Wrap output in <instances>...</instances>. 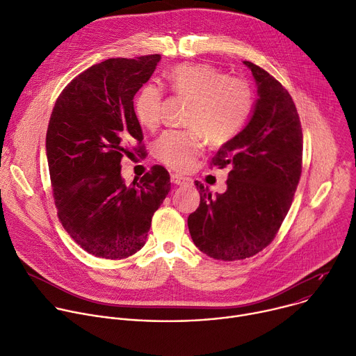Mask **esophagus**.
Instances as JSON below:
<instances>
[{
    "mask_svg": "<svg viewBox=\"0 0 356 356\" xmlns=\"http://www.w3.org/2000/svg\"><path fill=\"white\" fill-rule=\"evenodd\" d=\"M171 182L175 184V185H179V186H182V185H191V179L186 178V177H182V175H179V174H172V175H171Z\"/></svg>",
    "mask_w": 356,
    "mask_h": 356,
    "instance_id": "34e87169",
    "label": "esophagus"
}]
</instances>
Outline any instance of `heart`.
I'll return each mask as SVG.
<instances>
[{
	"label": "heart",
	"instance_id": "heart-1",
	"mask_svg": "<svg viewBox=\"0 0 356 356\" xmlns=\"http://www.w3.org/2000/svg\"><path fill=\"white\" fill-rule=\"evenodd\" d=\"M170 89L189 100L185 130H167L154 143L155 156L174 170L189 168L204 149V136L211 144L230 141L245 127L253 110L250 85L239 77L226 76L209 65H178L167 74ZM163 90L145 85L134 100V113L145 129L161 120Z\"/></svg>",
	"mask_w": 356,
	"mask_h": 356
}]
</instances>
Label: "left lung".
Instances as JSON below:
<instances>
[{"label":"left lung","instance_id":"left-lung-1","mask_svg":"<svg viewBox=\"0 0 356 356\" xmlns=\"http://www.w3.org/2000/svg\"><path fill=\"white\" fill-rule=\"evenodd\" d=\"M257 100L248 124L212 158L229 167L226 191L212 196L195 181L201 204L188 216L191 238L207 256L233 261L252 257L274 239L301 177L302 131L290 93L257 65Z\"/></svg>","mask_w":356,"mask_h":356}]
</instances>
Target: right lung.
I'll return each instance as SVG.
<instances>
[{
	"label": "right lung",
	"mask_w": 356,
	"mask_h": 356,
	"mask_svg": "<svg viewBox=\"0 0 356 356\" xmlns=\"http://www.w3.org/2000/svg\"><path fill=\"white\" fill-rule=\"evenodd\" d=\"M161 55L113 58L76 76L58 97L47 133V158L58 216L88 253L124 259L147 241L154 212L171 189L170 174L154 165L126 185L122 158L144 154L134 96Z\"/></svg>",
	"instance_id": "obj_1"
}]
</instances>
